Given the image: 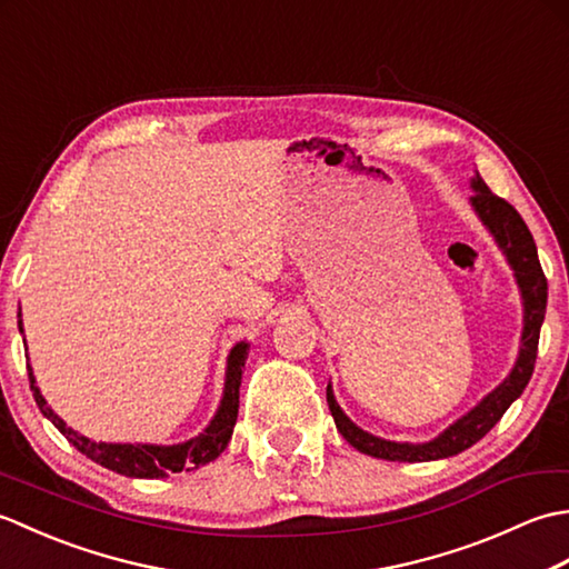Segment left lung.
Returning a JSON list of instances; mask_svg holds the SVG:
<instances>
[{
    "label": "left lung",
    "mask_w": 569,
    "mask_h": 569,
    "mask_svg": "<svg viewBox=\"0 0 569 569\" xmlns=\"http://www.w3.org/2000/svg\"><path fill=\"white\" fill-rule=\"evenodd\" d=\"M471 208L479 214L481 224H485L493 241L503 251L506 261L513 269L516 283L521 288L523 298V335H521V352H518L516 365L509 377L503 379L489 396L469 410L467 416L452 422L450 428L440 432L438 438L430 442L410 445V442H391L377 438L367 430L357 428L352 420L345 416L340 403L335 401L332 386H328V406L335 418L337 430L342 432V438L357 447L359 452L389 459V462H430V459H445L465 452L467 447L479 442L485 435L497 426L501 416L509 410V406L523 393L530 377H533L536 357H538V340H540V325L546 320V306H548V281L546 273L540 269L538 249L533 234L526 227L523 217L516 212L513 204L506 202L503 198L493 196L489 186L477 173L471 178Z\"/></svg>",
    "instance_id": "obj_1"
}]
</instances>
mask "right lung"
Returning <instances> with one entry per match:
<instances>
[{"instance_id":"obj_1","label":"right lung","mask_w":569,"mask_h":569,"mask_svg":"<svg viewBox=\"0 0 569 569\" xmlns=\"http://www.w3.org/2000/svg\"><path fill=\"white\" fill-rule=\"evenodd\" d=\"M19 332H23L21 312H19ZM23 345H27V340H23ZM247 349H249L247 342H239L232 347V352L227 357L222 401H220V408H217L214 418L210 420V426L200 435H196L192 440L178 442V445L94 442L90 438H84V435H80L78 430L68 428L66 422L53 413V408L46 403L39 386H36L31 367H29V381H31L36 406L41 408V413L51 420L53 426L66 435V440L72 447H78L84 457H90L92 462L117 471V475L137 477V479H161V477L173 475V471L198 469L224 452L229 438H232L237 413H239V386H241V369H244V361H247Z\"/></svg>"}]
</instances>
